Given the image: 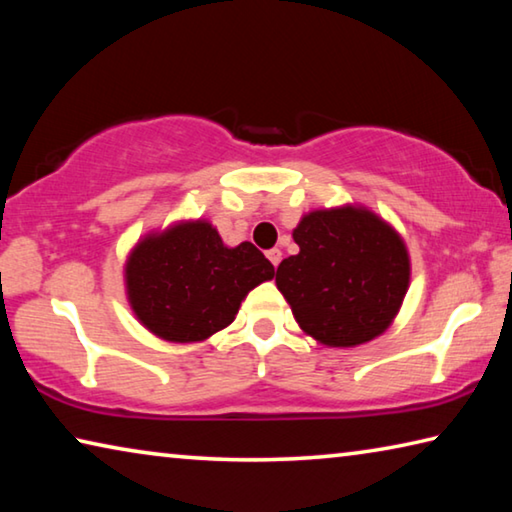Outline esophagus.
<instances>
[{
	"instance_id": "34e87169",
	"label": "esophagus",
	"mask_w": 512,
	"mask_h": 512,
	"mask_svg": "<svg viewBox=\"0 0 512 512\" xmlns=\"http://www.w3.org/2000/svg\"><path fill=\"white\" fill-rule=\"evenodd\" d=\"M266 257L271 259V264L277 268V264L282 262V250H280V248H271V250H268V253H266Z\"/></svg>"
}]
</instances>
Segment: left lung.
<instances>
[{"mask_svg":"<svg viewBox=\"0 0 512 512\" xmlns=\"http://www.w3.org/2000/svg\"><path fill=\"white\" fill-rule=\"evenodd\" d=\"M293 241L300 253L282 259L275 284L302 332L327 348H354L393 325L411 257L391 223L345 203L302 214Z\"/></svg>","mask_w":512,"mask_h":512,"instance_id":"8db88e82","label":"left lung"}]
</instances>
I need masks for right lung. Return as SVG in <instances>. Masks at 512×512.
<instances>
[{"instance_id":"1","label":"right lung","mask_w":512,"mask_h":512,"mask_svg":"<svg viewBox=\"0 0 512 512\" xmlns=\"http://www.w3.org/2000/svg\"><path fill=\"white\" fill-rule=\"evenodd\" d=\"M275 268L250 241L225 246L207 219L151 230L124 264L126 298L135 318L169 343L210 339L235 320L241 302Z\"/></svg>"}]
</instances>
